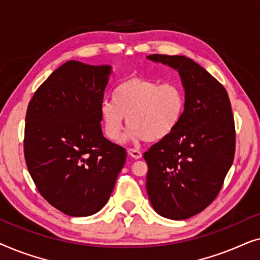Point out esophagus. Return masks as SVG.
<instances>
[{
    "label": "esophagus",
    "instance_id": "1",
    "mask_svg": "<svg viewBox=\"0 0 260 260\" xmlns=\"http://www.w3.org/2000/svg\"><path fill=\"white\" fill-rule=\"evenodd\" d=\"M127 154L135 159H140L142 157V152L140 150H137V149H129V150H127Z\"/></svg>",
    "mask_w": 260,
    "mask_h": 260
}]
</instances>
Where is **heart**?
<instances>
[{
    "label": "heart",
    "mask_w": 260,
    "mask_h": 260,
    "mask_svg": "<svg viewBox=\"0 0 260 260\" xmlns=\"http://www.w3.org/2000/svg\"><path fill=\"white\" fill-rule=\"evenodd\" d=\"M184 109L186 95L180 85L133 77L117 86L113 101L102 103L101 117L110 141H120L127 122L130 140L158 142L176 130Z\"/></svg>",
    "instance_id": "b5f03b06"
}]
</instances>
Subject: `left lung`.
Returning a JSON list of instances; mask_svg holds the SVG:
<instances>
[{
	"label": "left lung",
	"instance_id": "1",
	"mask_svg": "<svg viewBox=\"0 0 260 260\" xmlns=\"http://www.w3.org/2000/svg\"><path fill=\"white\" fill-rule=\"evenodd\" d=\"M179 73L186 109L179 126L144 152L152 208L172 220L190 218L221 189L233 163L236 130L225 87L184 55H148Z\"/></svg>",
	"mask_w": 260,
	"mask_h": 260
}]
</instances>
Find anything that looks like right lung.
<instances>
[{"instance_id": "right-lung-1", "label": "right lung", "mask_w": 260, "mask_h": 260, "mask_svg": "<svg viewBox=\"0 0 260 260\" xmlns=\"http://www.w3.org/2000/svg\"><path fill=\"white\" fill-rule=\"evenodd\" d=\"M110 65L70 60L29 102L24 158L40 194L71 216H88L109 201L126 151L103 136L101 105Z\"/></svg>"}]
</instances>
